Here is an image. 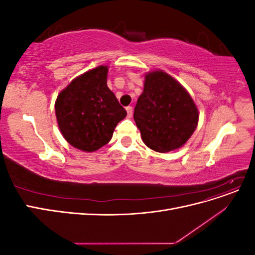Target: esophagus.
Instances as JSON below:
<instances>
[{"label":"esophagus","instance_id":"esophagus-1","mask_svg":"<svg viewBox=\"0 0 255 255\" xmlns=\"http://www.w3.org/2000/svg\"><path fill=\"white\" fill-rule=\"evenodd\" d=\"M127 113H128V118L132 117V115H133V107H132V106H128V107H127Z\"/></svg>","mask_w":255,"mask_h":255}]
</instances>
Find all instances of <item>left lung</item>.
I'll return each mask as SVG.
<instances>
[{"label":"left lung","instance_id":"1","mask_svg":"<svg viewBox=\"0 0 255 255\" xmlns=\"http://www.w3.org/2000/svg\"><path fill=\"white\" fill-rule=\"evenodd\" d=\"M134 120L145 145L165 153L181 148L189 139L198 126L199 113L186 89L172 76L156 70L144 76Z\"/></svg>","mask_w":255,"mask_h":255}]
</instances>
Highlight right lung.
Masks as SVG:
<instances>
[{"label": "right lung", "mask_w": 255, "mask_h": 255, "mask_svg": "<svg viewBox=\"0 0 255 255\" xmlns=\"http://www.w3.org/2000/svg\"><path fill=\"white\" fill-rule=\"evenodd\" d=\"M107 66L74 79L58 95L55 114L61 134L74 148L94 152L109 143L127 111L107 87Z\"/></svg>", "instance_id": "right-lung-1"}]
</instances>
